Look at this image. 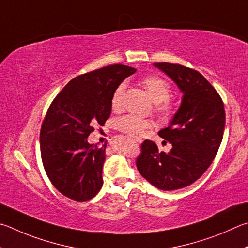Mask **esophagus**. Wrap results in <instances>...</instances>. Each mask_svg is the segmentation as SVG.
Segmentation results:
<instances>
[{
  "label": "esophagus",
  "mask_w": 248,
  "mask_h": 248,
  "mask_svg": "<svg viewBox=\"0 0 248 248\" xmlns=\"http://www.w3.org/2000/svg\"><path fill=\"white\" fill-rule=\"evenodd\" d=\"M134 140H135L137 142H142V140H141V138H134Z\"/></svg>",
  "instance_id": "34e87169"
}]
</instances>
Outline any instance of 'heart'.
<instances>
[{"label": "heart", "instance_id": "obj_1", "mask_svg": "<svg viewBox=\"0 0 248 248\" xmlns=\"http://www.w3.org/2000/svg\"><path fill=\"white\" fill-rule=\"evenodd\" d=\"M142 86L145 87L147 93H149L150 98L155 103L157 111L162 114H169L172 110V106L169 101V97L171 93V87L168 81L162 79L161 77L150 75L145 77L141 80ZM125 85L121 84L116 87L114 93L111 98V107L113 110H119L122 106V100H123ZM153 121L142 119V117L127 114L122 116L117 121V127L122 132L126 133L127 135L132 137H140L145 133L147 128L153 127Z\"/></svg>", "mask_w": 248, "mask_h": 248}]
</instances>
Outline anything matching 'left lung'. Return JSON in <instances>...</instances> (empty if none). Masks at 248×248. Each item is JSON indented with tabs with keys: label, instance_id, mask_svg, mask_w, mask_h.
<instances>
[{
	"label": "left lung",
	"instance_id": "obj_1",
	"mask_svg": "<svg viewBox=\"0 0 248 248\" xmlns=\"http://www.w3.org/2000/svg\"><path fill=\"white\" fill-rule=\"evenodd\" d=\"M183 93L169 126L159 136L172 145L159 151L153 140L141 145L136 166L142 177L162 190H175L196 182L214 161L222 141L225 112L220 95L195 69L171 63H155Z\"/></svg>",
	"mask_w": 248,
	"mask_h": 248
}]
</instances>
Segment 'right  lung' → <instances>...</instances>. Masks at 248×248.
<instances>
[{
  "mask_svg": "<svg viewBox=\"0 0 248 248\" xmlns=\"http://www.w3.org/2000/svg\"><path fill=\"white\" fill-rule=\"evenodd\" d=\"M135 72L114 64L82 74L51 103L40 131L41 158L47 177L64 196L86 202L101 189L107 144H89L88 136L110 117L113 93Z\"/></svg>",
  "mask_w": 248,
  "mask_h": 248,
  "instance_id": "1",
  "label": "right lung"
}]
</instances>
